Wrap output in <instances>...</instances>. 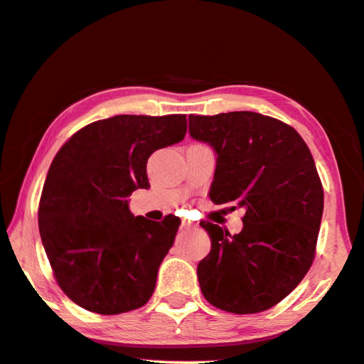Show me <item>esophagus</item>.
<instances>
[{
	"label": "esophagus",
	"mask_w": 364,
	"mask_h": 364,
	"mask_svg": "<svg viewBox=\"0 0 364 364\" xmlns=\"http://www.w3.org/2000/svg\"><path fill=\"white\" fill-rule=\"evenodd\" d=\"M181 227H183V228H186V230H189V228H194V227H196V223L189 222V220H183V222H181Z\"/></svg>",
	"instance_id": "34e87169"
}]
</instances>
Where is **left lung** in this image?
Here are the masks:
<instances>
[{"instance_id": "1", "label": "left lung", "mask_w": 364, "mask_h": 364, "mask_svg": "<svg viewBox=\"0 0 364 364\" xmlns=\"http://www.w3.org/2000/svg\"><path fill=\"white\" fill-rule=\"evenodd\" d=\"M189 134L217 155L212 203L245 209L236 235L200 222L210 236V252L198 264L200 291L228 313L272 308L314 259L324 191L313 155L291 126L255 112L189 114Z\"/></svg>"}]
</instances>
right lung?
<instances>
[{"instance_id":"1","label":"right lung","mask_w":364,"mask_h":364,"mask_svg":"<svg viewBox=\"0 0 364 364\" xmlns=\"http://www.w3.org/2000/svg\"><path fill=\"white\" fill-rule=\"evenodd\" d=\"M184 134L186 114H118L77 131L51 161L40 238L58 285L80 308L119 314L151 299L181 220L134 217L128 198L151 188L149 157Z\"/></svg>"}]
</instances>
